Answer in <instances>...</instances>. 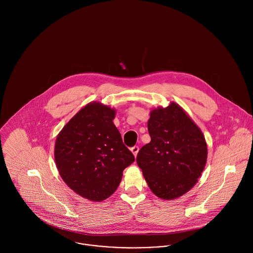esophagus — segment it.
<instances>
[{
    "label": "esophagus",
    "mask_w": 253,
    "mask_h": 253,
    "mask_svg": "<svg viewBox=\"0 0 253 253\" xmlns=\"http://www.w3.org/2000/svg\"><path fill=\"white\" fill-rule=\"evenodd\" d=\"M130 150H131L132 154L134 155V157H136V156H137V153H138V151H139V147H138V146H133Z\"/></svg>",
    "instance_id": "34e87169"
}]
</instances>
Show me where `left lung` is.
Wrapping results in <instances>:
<instances>
[{
	"label": "left lung",
	"instance_id": "left-lung-1",
	"mask_svg": "<svg viewBox=\"0 0 253 253\" xmlns=\"http://www.w3.org/2000/svg\"><path fill=\"white\" fill-rule=\"evenodd\" d=\"M150 143L137 154L151 191L163 200H174L192 189L208 159V146L199 126L175 102L150 113Z\"/></svg>",
	"mask_w": 253,
	"mask_h": 253
}]
</instances>
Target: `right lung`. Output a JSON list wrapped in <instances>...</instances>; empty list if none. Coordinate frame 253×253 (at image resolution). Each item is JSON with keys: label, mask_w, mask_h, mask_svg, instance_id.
I'll return each mask as SVG.
<instances>
[{"label": "right lung", "mask_w": 253, "mask_h": 253, "mask_svg": "<svg viewBox=\"0 0 253 253\" xmlns=\"http://www.w3.org/2000/svg\"><path fill=\"white\" fill-rule=\"evenodd\" d=\"M116 111L100 102L81 109L57 135L54 159L63 181L92 202L109 198L134 156L123 143L113 120Z\"/></svg>", "instance_id": "1"}]
</instances>
